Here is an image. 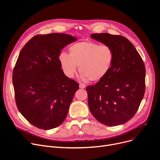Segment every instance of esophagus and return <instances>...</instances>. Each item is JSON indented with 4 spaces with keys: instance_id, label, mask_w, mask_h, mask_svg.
I'll return each instance as SVG.
<instances>
[{
    "instance_id": "1",
    "label": "esophagus",
    "mask_w": 160,
    "mask_h": 160,
    "mask_svg": "<svg viewBox=\"0 0 160 160\" xmlns=\"http://www.w3.org/2000/svg\"><path fill=\"white\" fill-rule=\"evenodd\" d=\"M86 87V85L83 83H80L79 84V88H85Z\"/></svg>"
}]
</instances>
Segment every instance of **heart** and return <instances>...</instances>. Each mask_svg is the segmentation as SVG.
I'll return each mask as SVG.
<instances>
[{
	"mask_svg": "<svg viewBox=\"0 0 160 160\" xmlns=\"http://www.w3.org/2000/svg\"><path fill=\"white\" fill-rule=\"evenodd\" d=\"M69 54L60 53L59 61L66 76L72 78L77 72L83 81L98 82L109 73L114 59V53L107 44L83 41L72 44Z\"/></svg>",
	"mask_w": 160,
	"mask_h": 160,
	"instance_id": "b5f03b06",
	"label": "heart"
}]
</instances>
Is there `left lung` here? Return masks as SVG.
<instances>
[{
  "mask_svg": "<svg viewBox=\"0 0 160 160\" xmlns=\"http://www.w3.org/2000/svg\"><path fill=\"white\" fill-rule=\"evenodd\" d=\"M91 38L110 46L114 53L107 76L88 86V107L101 123L113 127L125 123L136 113L145 91V67L134 45L125 37L93 33Z\"/></svg>",
  "mask_w": 160,
  "mask_h": 160,
  "instance_id": "8db88e82",
  "label": "left lung"
}]
</instances>
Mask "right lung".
I'll use <instances>...</instances> for the list:
<instances>
[{"label":"right lung","instance_id":"add662e5","mask_svg":"<svg viewBox=\"0 0 160 160\" xmlns=\"http://www.w3.org/2000/svg\"><path fill=\"white\" fill-rule=\"evenodd\" d=\"M76 40L65 33L36 35L18 55L12 75L16 105L37 128H56L67 116L79 84L65 76L59 55L64 47Z\"/></svg>","mask_w":160,"mask_h":160}]
</instances>
